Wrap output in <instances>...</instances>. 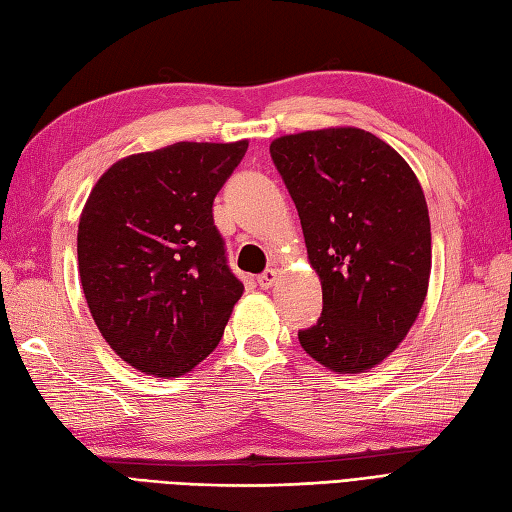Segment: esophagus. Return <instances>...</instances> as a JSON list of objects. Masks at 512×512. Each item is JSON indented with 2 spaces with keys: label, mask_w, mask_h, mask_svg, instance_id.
<instances>
[{
  "label": "esophagus",
  "mask_w": 512,
  "mask_h": 512,
  "mask_svg": "<svg viewBox=\"0 0 512 512\" xmlns=\"http://www.w3.org/2000/svg\"><path fill=\"white\" fill-rule=\"evenodd\" d=\"M276 280H278V271L276 269H267L265 274L258 276V285L263 287V289H269V287H274Z\"/></svg>",
  "instance_id": "1"
}]
</instances>
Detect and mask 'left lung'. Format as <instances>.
I'll return each mask as SVG.
<instances>
[{
	"label": "left lung",
	"mask_w": 512,
	"mask_h": 512,
	"mask_svg": "<svg viewBox=\"0 0 512 512\" xmlns=\"http://www.w3.org/2000/svg\"><path fill=\"white\" fill-rule=\"evenodd\" d=\"M322 282V317L298 339L337 374L390 357L423 309L431 274L427 201L390 144L357 127L280 135L269 146Z\"/></svg>",
	"instance_id": "obj_1"
}]
</instances>
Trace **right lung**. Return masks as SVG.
I'll return each instance as SVG.
<instances>
[{
	"label": "right lung",
	"mask_w": 512,
	"mask_h": 512,
	"mask_svg": "<svg viewBox=\"0 0 512 512\" xmlns=\"http://www.w3.org/2000/svg\"><path fill=\"white\" fill-rule=\"evenodd\" d=\"M247 140L175 142L111 164L78 221V274L100 335L129 366L181 377L219 346L245 291L212 201Z\"/></svg>",
	"instance_id": "add662e5"
}]
</instances>
